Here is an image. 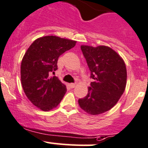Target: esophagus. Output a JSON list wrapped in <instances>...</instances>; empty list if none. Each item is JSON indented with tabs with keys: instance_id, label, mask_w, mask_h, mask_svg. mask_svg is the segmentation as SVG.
Returning a JSON list of instances; mask_svg holds the SVG:
<instances>
[{
	"instance_id": "obj_1",
	"label": "esophagus",
	"mask_w": 148,
	"mask_h": 148,
	"mask_svg": "<svg viewBox=\"0 0 148 148\" xmlns=\"http://www.w3.org/2000/svg\"><path fill=\"white\" fill-rule=\"evenodd\" d=\"M70 86L71 88H74V87H75V86H76V84H74V83H71V84H70Z\"/></svg>"
}]
</instances>
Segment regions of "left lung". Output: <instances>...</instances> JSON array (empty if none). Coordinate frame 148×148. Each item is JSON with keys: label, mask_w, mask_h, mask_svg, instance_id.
Here are the masks:
<instances>
[{"label": "left lung", "mask_w": 148, "mask_h": 148, "mask_svg": "<svg viewBox=\"0 0 148 148\" xmlns=\"http://www.w3.org/2000/svg\"><path fill=\"white\" fill-rule=\"evenodd\" d=\"M81 48L93 81L86 96L79 99L78 104L89 114H101L113 108L124 92L127 82L125 64L108 46L81 45Z\"/></svg>", "instance_id": "1"}]
</instances>
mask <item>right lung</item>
I'll list each match as a JSON object with an SVG mask.
<instances>
[{"instance_id":"1","label":"right lung","mask_w":148,"mask_h":148,"mask_svg":"<svg viewBox=\"0 0 148 148\" xmlns=\"http://www.w3.org/2000/svg\"><path fill=\"white\" fill-rule=\"evenodd\" d=\"M76 41L56 36H45L34 41L20 66L21 84L25 95L44 112L56 108L67 92L66 85L50 74L57 70L59 57L73 48Z\"/></svg>"}]
</instances>
